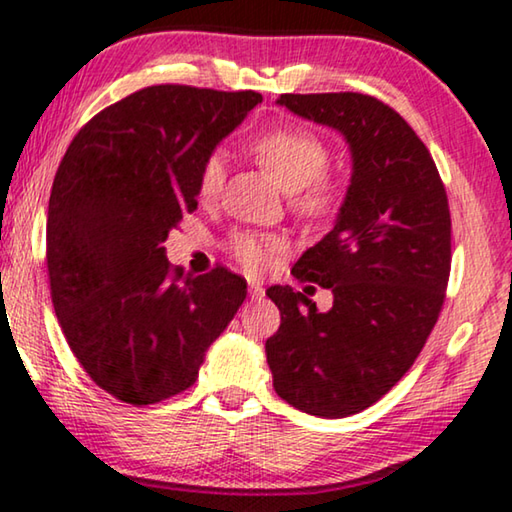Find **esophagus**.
I'll return each mask as SVG.
<instances>
[{"label":"esophagus","instance_id":"obj_1","mask_svg":"<svg viewBox=\"0 0 512 512\" xmlns=\"http://www.w3.org/2000/svg\"><path fill=\"white\" fill-rule=\"evenodd\" d=\"M248 294H250V299H262V296H264V287L259 285V282H250V285H248Z\"/></svg>","mask_w":512,"mask_h":512}]
</instances>
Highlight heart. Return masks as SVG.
<instances>
[{
    "mask_svg": "<svg viewBox=\"0 0 512 512\" xmlns=\"http://www.w3.org/2000/svg\"><path fill=\"white\" fill-rule=\"evenodd\" d=\"M253 154L282 190L292 193V211L310 225L338 216L345 202V186L329 172L331 147L305 128H273L255 137ZM227 156L211 151L197 177L202 202H216L225 188ZM230 253L248 273H266L285 253V243L276 236L239 232L230 239Z\"/></svg>",
    "mask_w": 512,
    "mask_h": 512,
    "instance_id": "obj_1",
    "label": "heart"
}]
</instances>
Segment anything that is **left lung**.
Wrapping results in <instances>:
<instances>
[{
    "instance_id": "8db88e82",
    "label": "left lung",
    "mask_w": 512,
    "mask_h": 512,
    "mask_svg": "<svg viewBox=\"0 0 512 512\" xmlns=\"http://www.w3.org/2000/svg\"><path fill=\"white\" fill-rule=\"evenodd\" d=\"M280 105L347 137L354 174L333 230L292 276L333 292L269 287L280 329L266 340L273 388L312 416L368 409L404 377L437 324L451 276V209L421 137L375 96L282 94Z\"/></svg>"
}]
</instances>
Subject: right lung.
<instances>
[{
    "instance_id": "obj_1",
    "label": "right lung",
    "mask_w": 512,
    "mask_h": 512,
    "mask_svg": "<svg viewBox=\"0 0 512 512\" xmlns=\"http://www.w3.org/2000/svg\"><path fill=\"white\" fill-rule=\"evenodd\" d=\"M257 103V91L144 87L91 117L61 158L50 296L73 356L112 398L142 407L193 386L246 299L225 266L197 278L172 269L163 243L197 209L204 158Z\"/></svg>"
}]
</instances>
